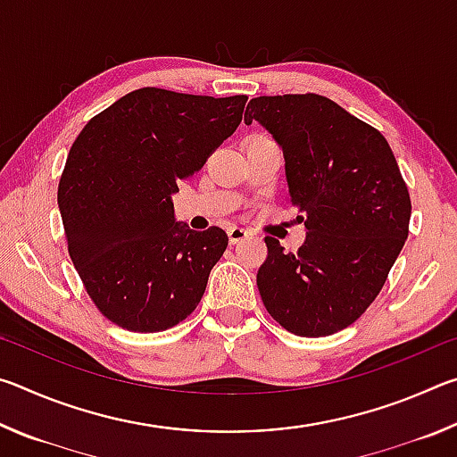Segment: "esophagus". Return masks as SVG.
<instances>
[{"label": "esophagus", "mask_w": 457, "mask_h": 457, "mask_svg": "<svg viewBox=\"0 0 457 457\" xmlns=\"http://www.w3.org/2000/svg\"><path fill=\"white\" fill-rule=\"evenodd\" d=\"M228 237H229V244H239V242H244V239L247 237V231L244 228L231 226L228 229Z\"/></svg>", "instance_id": "esophagus-1"}]
</instances>
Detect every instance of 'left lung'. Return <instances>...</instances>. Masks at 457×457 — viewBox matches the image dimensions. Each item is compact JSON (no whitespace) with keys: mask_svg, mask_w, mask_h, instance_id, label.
<instances>
[{"mask_svg":"<svg viewBox=\"0 0 457 457\" xmlns=\"http://www.w3.org/2000/svg\"><path fill=\"white\" fill-rule=\"evenodd\" d=\"M244 120L282 146L290 204L306 228L296 253L266 237L260 296L294 335H335L377 298L407 239L411 199L395 154L377 129L312 92L252 98Z\"/></svg>","mask_w":457,"mask_h":457,"instance_id":"1","label":"left lung"}]
</instances>
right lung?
Returning a JSON list of instances; mask_svg holds the SVG:
<instances>
[{
    "label": "right lung",
    "mask_w": 457,
    "mask_h": 457,
    "mask_svg": "<svg viewBox=\"0 0 457 457\" xmlns=\"http://www.w3.org/2000/svg\"><path fill=\"white\" fill-rule=\"evenodd\" d=\"M245 100L138 88L76 137L58 185L68 253L92 303L120 328L167 330L204 296L228 236L175 221L171 195L234 135Z\"/></svg>",
    "instance_id": "obj_1"
}]
</instances>
